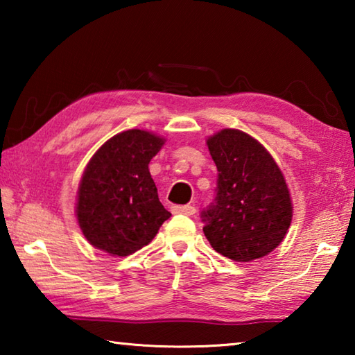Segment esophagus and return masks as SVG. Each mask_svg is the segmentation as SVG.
I'll return each instance as SVG.
<instances>
[{
    "label": "esophagus",
    "instance_id": "34e87169",
    "mask_svg": "<svg viewBox=\"0 0 355 355\" xmlns=\"http://www.w3.org/2000/svg\"><path fill=\"white\" fill-rule=\"evenodd\" d=\"M172 213L173 214H186V216H192L196 213V208L192 205H173L172 207Z\"/></svg>",
    "mask_w": 355,
    "mask_h": 355
}]
</instances>
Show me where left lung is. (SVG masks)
Listing matches in <instances>:
<instances>
[{
    "mask_svg": "<svg viewBox=\"0 0 355 355\" xmlns=\"http://www.w3.org/2000/svg\"><path fill=\"white\" fill-rule=\"evenodd\" d=\"M218 167V188L202 211L211 248L230 260L252 261L284 241L293 205L284 173L271 153L241 130L225 128L207 139Z\"/></svg>",
    "mask_w": 355,
    "mask_h": 355,
    "instance_id": "8db88e82",
    "label": "left lung"
}]
</instances>
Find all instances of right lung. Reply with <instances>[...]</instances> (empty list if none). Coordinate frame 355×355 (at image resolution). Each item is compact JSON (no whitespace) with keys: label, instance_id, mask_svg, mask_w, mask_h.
<instances>
[{"label":"right lung","instance_id":"add662e5","mask_svg":"<svg viewBox=\"0 0 355 355\" xmlns=\"http://www.w3.org/2000/svg\"><path fill=\"white\" fill-rule=\"evenodd\" d=\"M163 146V137L150 131L128 130L106 141L89 161L78 188L76 219L94 248L131 255L171 218L148 171Z\"/></svg>","mask_w":355,"mask_h":355}]
</instances>
